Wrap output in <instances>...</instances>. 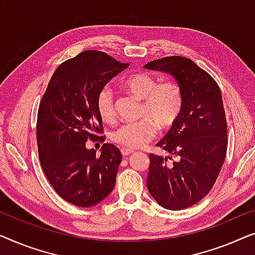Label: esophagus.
Masks as SVG:
<instances>
[{
	"label": "esophagus",
	"instance_id": "obj_1",
	"mask_svg": "<svg viewBox=\"0 0 255 255\" xmlns=\"http://www.w3.org/2000/svg\"><path fill=\"white\" fill-rule=\"evenodd\" d=\"M134 152V150L132 149H129V148H121V153H123V156H128L130 155V153Z\"/></svg>",
	"mask_w": 255,
	"mask_h": 255
}]
</instances>
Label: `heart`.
<instances>
[{
	"mask_svg": "<svg viewBox=\"0 0 255 255\" xmlns=\"http://www.w3.org/2000/svg\"><path fill=\"white\" fill-rule=\"evenodd\" d=\"M124 87L143 100L142 116L144 119L128 123L113 132V139L118 144L127 148H138L155 137L157 126L167 129L173 126L181 116L184 107V93L180 85L173 81L158 83L148 73H135L124 81ZM97 111L105 123L116 119L113 92L104 88L97 97Z\"/></svg>",
	"mask_w": 255,
	"mask_h": 255,
	"instance_id": "1",
	"label": "heart"
}]
</instances>
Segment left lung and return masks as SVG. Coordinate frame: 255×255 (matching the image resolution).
<instances>
[{"label": "left lung", "mask_w": 255, "mask_h": 255, "mask_svg": "<svg viewBox=\"0 0 255 255\" xmlns=\"http://www.w3.org/2000/svg\"><path fill=\"white\" fill-rule=\"evenodd\" d=\"M144 68L170 74L184 93L180 118L157 143L171 156L150 153L146 179L159 206L181 210L210 192L223 166L228 148L223 99L214 78L187 57L166 56Z\"/></svg>", "instance_id": "left-lung-1"}]
</instances>
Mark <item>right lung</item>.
<instances>
[{"label":"right lung","instance_id":"obj_1","mask_svg":"<svg viewBox=\"0 0 255 255\" xmlns=\"http://www.w3.org/2000/svg\"><path fill=\"white\" fill-rule=\"evenodd\" d=\"M128 66L106 53L82 52L56 68L42 96L37 120L39 159L52 187L74 206H96L116 185L120 150L105 143L97 156L95 149H87V141L99 138L104 129L97 97Z\"/></svg>","mask_w":255,"mask_h":255}]
</instances>
